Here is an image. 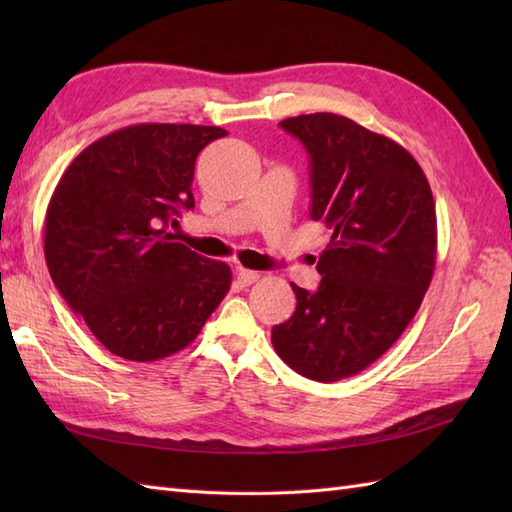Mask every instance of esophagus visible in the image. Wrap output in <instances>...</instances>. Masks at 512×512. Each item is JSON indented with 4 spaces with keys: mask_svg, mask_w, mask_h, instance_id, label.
<instances>
[{
    "mask_svg": "<svg viewBox=\"0 0 512 512\" xmlns=\"http://www.w3.org/2000/svg\"><path fill=\"white\" fill-rule=\"evenodd\" d=\"M235 277L242 286H250L259 279V273H255V270H248V268H235Z\"/></svg>",
    "mask_w": 512,
    "mask_h": 512,
    "instance_id": "1",
    "label": "esophagus"
}]
</instances>
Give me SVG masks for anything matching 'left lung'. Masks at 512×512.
<instances>
[{"mask_svg":"<svg viewBox=\"0 0 512 512\" xmlns=\"http://www.w3.org/2000/svg\"><path fill=\"white\" fill-rule=\"evenodd\" d=\"M310 156V217L330 228L319 288L290 284L297 310L273 328L281 361L334 383L383 356L416 317L436 268L429 180L405 147L350 118L317 112L279 123Z\"/></svg>","mask_w":512,"mask_h":512,"instance_id":"1","label":"left lung"}]
</instances>
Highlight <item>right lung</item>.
<instances>
[{
	"label": "right lung",
	"instance_id": "right-lung-1",
	"mask_svg": "<svg viewBox=\"0 0 512 512\" xmlns=\"http://www.w3.org/2000/svg\"><path fill=\"white\" fill-rule=\"evenodd\" d=\"M224 136L206 125H129L63 171L43 253L61 297L112 354L147 363L180 352L231 290L228 264L167 233L195 206V158Z\"/></svg>",
	"mask_w": 512,
	"mask_h": 512
}]
</instances>
